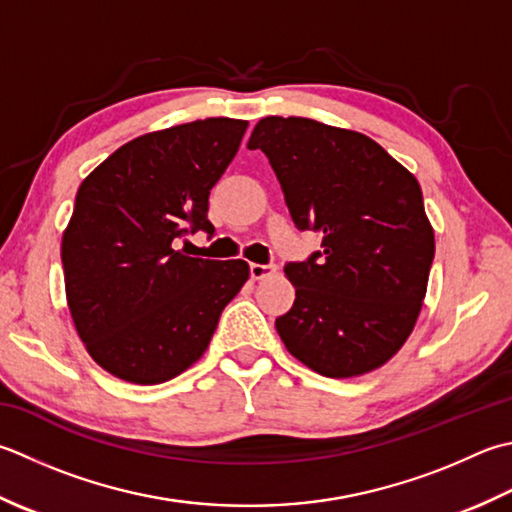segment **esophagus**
<instances>
[{"label": "esophagus", "mask_w": 512, "mask_h": 512, "mask_svg": "<svg viewBox=\"0 0 512 512\" xmlns=\"http://www.w3.org/2000/svg\"><path fill=\"white\" fill-rule=\"evenodd\" d=\"M273 266H266V264H250V277L253 279H264L270 273H273Z\"/></svg>", "instance_id": "obj_1"}]
</instances>
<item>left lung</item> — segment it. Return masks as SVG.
Instances as JSON below:
<instances>
[{
	"label": "left lung",
	"mask_w": 512,
	"mask_h": 512,
	"mask_svg": "<svg viewBox=\"0 0 512 512\" xmlns=\"http://www.w3.org/2000/svg\"><path fill=\"white\" fill-rule=\"evenodd\" d=\"M248 148L268 157L295 226L322 235L284 266L295 304L275 326L288 353L335 379L384 366L413 333L435 257L415 175L370 137L306 117L259 119Z\"/></svg>",
	"instance_id": "left-lung-1"
}]
</instances>
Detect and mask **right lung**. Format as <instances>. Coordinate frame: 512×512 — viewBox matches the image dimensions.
Instances as JSON below:
<instances>
[{"label":"right lung","instance_id":"add662e5","mask_svg":"<svg viewBox=\"0 0 512 512\" xmlns=\"http://www.w3.org/2000/svg\"><path fill=\"white\" fill-rule=\"evenodd\" d=\"M248 122L208 117L148 133L77 190L62 237L70 315L90 357L124 382L162 384L193 366L250 275L244 259L186 257L177 239L213 235L208 195Z\"/></svg>","mask_w":512,"mask_h":512}]
</instances>
